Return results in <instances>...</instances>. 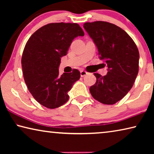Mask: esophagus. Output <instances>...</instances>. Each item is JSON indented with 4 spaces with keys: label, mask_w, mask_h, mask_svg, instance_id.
<instances>
[{
    "label": "esophagus",
    "mask_w": 154,
    "mask_h": 154,
    "mask_svg": "<svg viewBox=\"0 0 154 154\" xmlns=\"http://www.w3.org/2000/svg\"><path fill=\"white\" fill-rule=\"evenodd\" d=\"M80 74H81V77H85V75L88 74V72L85 71H81L80 72Z\"/></svg>",
    "instance_id": "esophagus-1"
}]
</instances>
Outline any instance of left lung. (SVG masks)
<instances>
[{
  "instance_id": "8db88e82",
  "label": "left lung",
  "mask_w": 154,
  "mask_h": 154,
  "mask_svg": "<svg viewBox=\"0 0 154 154\" xmlns=\"http://www.w3.org/2000/svg\"><path fill=\"white\" fill-rule=\"evenodd\" d=\"M83 28L96 45L99 58L108 67L105 76L94 73L96 82L90 92L100 103L113 105L123 98L134 84L139 72V50L127 32L111 23L86 22Z\"/></svg>"
}]
</instances>
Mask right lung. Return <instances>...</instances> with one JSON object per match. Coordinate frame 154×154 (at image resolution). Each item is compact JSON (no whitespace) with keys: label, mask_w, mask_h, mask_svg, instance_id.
<instances>
[{"label":"right lung","mask_w":154,"mask_h":154,"mask_svg":"<svg viewBox=\"0 0 154 154\" xmlns=\"http://www.w3.org/2000/svg\"><path fill=\"white\" fill-rule=\"evenodd\" d=\"M84 32L76 23H51L34 32L26 44L22 57L23 75L34 98L48 109L63 105L68 92L79 79L80 72L59 75L61 58L66 56L72 40Z\"/></svg>","instance_id":"1"}]
</instances>
